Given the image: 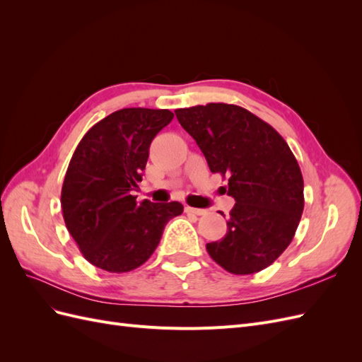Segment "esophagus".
Masks as SVG:
<instances>
[{
    "instance_id": "obj_1",
    "label": "esophagus",
    "mask_w": 362,
    "mask_h": 362,
    "mask_svg": "<svg viewBox=\"0 0 362 362\" xmlns=\"http://www.w3.org/2000/svg\"><path fill=\"white\" fill-rule=\"evenodd\" d=\"M184 211L187 214H194V216H205L206 210H202V208H193V206H185Z\"/></svg>"
}]
</instances>
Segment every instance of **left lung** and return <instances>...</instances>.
Here are the masks:
<instances>
[{
	"mask_svg": "<svg viewBox=\"0 0 362 362\" xmlns=\"http://www.w3.org/2000/svg\"><path fill=\"white\" fill-rule=\"evenodd\" d=\"M175 115L210 170L228 177V194L235 199L226 235L206 243L208 254L234 275L269 267L291 243L303 211L302 172L287 141L234 104L178 108Z\"/></svg>",
	"mask_w": 362,
	"mask_h": 362,
	"instance_id": "1",
	"label": "left lung"
}]
</instances>
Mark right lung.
<instances>
[{"mask_svg": "<svg viewBox=\"0 0 362 362\" xmlns=\"http://www.w3.org/2000/svg\"><path fill=\"white\" fill-rule=\"evenodd\" d=\"M173 113L122 108L95 124L76 146L64 175V223L83 257L98 269L125 273L154 254L180 202H136L149 145Z\"/></svg>", "mask_w": 362, "mask_h": 362, "instance_id": "obj_1", "label": "right lung"}]
</instances>
